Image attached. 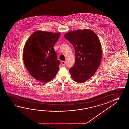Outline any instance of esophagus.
I'll use <instances>...</instances> for the list:
<instances>
[{"mask_svg": "<svg viewBox=\"0 0 129 129\" xmlns=\"http://www.w3.org/2000/svg\"><path fill=\"white\" fill-rule=\"evenodd\" d=\"M61 64H62V66L65 65V64H66V61H61Z\"/></svg>", "mask_w": 129, "mask_h": 129, "instance_id": "34e87169", "label": "esophagus"}]
</instances>
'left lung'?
I'll return each instance as SVG.
<instances>
[{"mask_svg": "<svg viewBox=\"0 0 129 129\" xmlns=\"http://www.w3.org/2000/svg\"><path fill=\"white\" fill-rule=\"evenodd\" d=\"M64 37L74 47L76 60L69 72L72 78L79 83L93 76L102 59L101 43L96 34L89 29L69 32Z\"/></svg>", "mask_w": 129, "mask_h": 129, "instance_id": "left-lung-1", "label": "left lung"}]
</instances>
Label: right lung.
I'll use <instances>...</instances> for the list:
<instances>
[{"mask_svg":"<svg viewBox=\"0 0 129 129\" xmlns=\"http://www.w3.org/2000/svg\"><path fill=\"white\" fill-rule=\"evenodd\" d=\"M60 34L38 30L32 34L25 43L23 54L24 64L36 80L49 82L58 71L60 62L53 47Z\"/></svg>","mask_w":129,"mask_h":129,"instance_id":"add662e5","label":"right lung"}]
</instances>
